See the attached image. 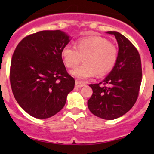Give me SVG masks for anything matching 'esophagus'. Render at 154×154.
Here are the masks:
<instances>
[{
	"label": "esophagus",
	"mask_w": 154,
	"mask_h": 154,
	"mask_svg": "<svg viewBox=\"0 0 154 154\" xmlns=\"http://www.w3.org/2000/svg\"><path fill=\"white\" fill-rule=\"evenodd\" d=\"M85 86V83H82V82L78 81V80H76L75 82V86L77 87V88H81V87L84 86Z\"/></svg>",
	"instance_id": "34e87169"
}]
</instances>
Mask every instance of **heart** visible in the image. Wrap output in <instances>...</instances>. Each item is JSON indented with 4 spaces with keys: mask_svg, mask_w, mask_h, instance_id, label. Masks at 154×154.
<instances>
[{
    "mask_svg": "<svg viewBox=\"0 0 154 154\" xmlns=\"http://www.w3.org/2000/svg\"><path fill=\"white\" fill-rule=\"evenodd\" d=\"M62 57L66 67L74 68L84 61V64L71 71V74L80 80H86L96 74L104 75L116 65L118 59L117 48L108 40L100 36L79 39L75 47L65 46Z\"/></svg>",
    "mask_w": 154,
    "mask_h": 154,
    "instance_id": "b5f03b06",
    "label": "heart"
}]
</instances>
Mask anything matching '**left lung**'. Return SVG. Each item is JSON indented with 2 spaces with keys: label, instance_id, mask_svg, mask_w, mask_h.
<instances>
[{
  "label": "left lung",
  "instance_id": "8db88e82",
  "mask_svg": "<svg viewBox=\"0 0 154 154\" xmlns=\"http://www.w3.org/2000/svg\"><path fill=\"white\" fill-rule=\"evenodd\" d=\"M106 32L114 35L118 42L117 61L103 81L89 85L93 93L87 104L94 116L113 120L126 114L137 100L142 83V63L137 49L125 35L116 31ZM102 83L110 87L100 86Z\"/></svg>",
  "mask_w": 154,
  "mask_h": 154
}]
</instances>
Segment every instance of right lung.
Here are the masks:
<instances>
[{
	"label": "right lung",
	"instance_id": "obj_1",
	"mask_svg": "<svg viewBox=\"0 0 154 154\" xmlns=\"http://www.w3.org/2000/svg\"><path fill=\"white\" fill-rule=\"evenodd\" d=\"M61 30H43L24 37L11 61L10 80L20 106L36 119L57 114L65 106L75 81L68 74L62 51L70 42Z\"/></svg>",
	"mask_w": 154,
	"mask_h": 154
}]
</instances>
